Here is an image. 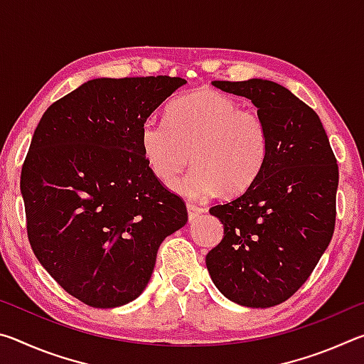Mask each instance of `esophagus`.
<instances>
[{"label":"esophagus","mask_w":364,"mask_h":364,"mask_svg":"<svg viewBox=\"0 0 364 364\" xmlns=\"http://www.w3.org/2000/svg\"><path fill=\"white\" fill-rule=\"evenodd\" d=\"M204 212V208L197 204H188V215H189V220H194L196 217H199V215Z\"/></svg>","instance_id":"1"}]
</instances>
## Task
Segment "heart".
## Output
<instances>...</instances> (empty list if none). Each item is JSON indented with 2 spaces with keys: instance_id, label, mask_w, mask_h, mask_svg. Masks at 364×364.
Instances as JSON below:
<instances>
[{
  "instance_id": "obj_1",
  "label": "heart",
  "mask_w": 364,
  "mask_h": 364,
  "mask_svg": "<svg viewBox=\"0 0 364 364\" xmlns=\"http://www.w3.org/2000/svg\"><path fill=\"white\" fill-rule=\"evenodd\" d=\"M141 151L152 175L175 183L194 199L234 196L254 183L267 164L269 132L264 117L220 91L202 88L170 102L165 122L147 119L141 127Z\"/></svg>"
}]
</instances>
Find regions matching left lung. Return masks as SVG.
Listing matches in <instances>:
<instances>
[{
    "mask_svg": "<svg viewBox=\"0 0 364 364\" xmlns=\"http://www.w3.org/2000/svg\"><path fill=\"white\" fill-rule=\"evenodd\" d=\"M212 85L254 102L269 151L242 194L210 208L225 234L207 254V269L239 305H279L310 278L334 234L337 159L318 114L284 86L262 78Z\"/></svg>",
    "mask_w": 364,
    "mask_h": 364,
    "instance_id": "8db88e82",
    "label": "left lung"
}]
</instances>
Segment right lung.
<instances>
[{
  "label": "right lung",
  "instance_id": "add662e5",
  "mask_svg": "<svg viewBox=\"0 0 364 364\" xmlns=\"http://www.w3.org/2000/svg\"><path fill=\"white\" fill-rule=\"evenodd\" d=\"M180 77L96 78L43 114L21 173L33 254L72 297L95 308L144 291L160 244L186 225L180 196L152 175L141 127Z\"/></svg>",
  "mask_w": 364,
  "mask_h": 364
}]
</instances>
